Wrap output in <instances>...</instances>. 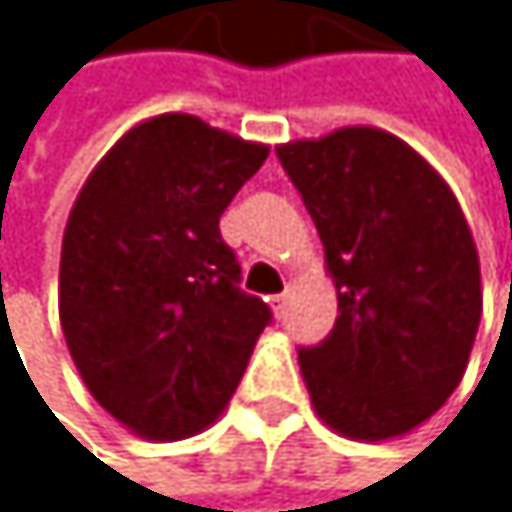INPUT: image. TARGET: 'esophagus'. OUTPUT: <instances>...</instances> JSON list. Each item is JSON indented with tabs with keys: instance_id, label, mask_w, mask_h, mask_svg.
<instances>
[{
	"instance_id": "esophagus-1",
	"label": "esophagus",
	"mask_w": 512,
	"mask_h": 512,
	"mask_svg": "<svg viewBox=\"0 0 512 512\" xmlns=\"http://www.w3.org/2000/svg\"><path fill=\"white\" fill-rule=\"evenodd\" d=\"M288 297H291L288 291H282V294H276V297H270V306H273V312H276L279 318L285 315V306H288Z\"/></svg>"
}]
</instances>
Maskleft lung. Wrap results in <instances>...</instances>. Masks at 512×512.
<instances>
[{"instance_id":"left-lung-1","label":"left lung","mask_w":512,"mask_h":512,"mask_svg":"<svg viewBox=\"0 0 512 512\" xmlns=\"http://www.w3.org/2000/svg\"><path fill=\"white\" fill-rule=\"evenodd\" d=\"M337 285V324L300 349L318 419L388 440L431 419L458 388L483 315L480 258L440 172L376 127L276 148Z\"/></svg>"}]
</instances>
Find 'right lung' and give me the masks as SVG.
<instances>
[{"mask_svg": "<svg viewBox=\"0 0 512 512\" xmlns=\"http://www.w3.org/2000/svg\"><path fill=\"white\" fill-rule=\"evenodd\" d=\"M267 154L194 115H157L112 145L69 212L66 346L96 404L145 440L206 431L273 318L239 288L218 230Z\"/></svg>", "mask_w": 512, "mask_h": 512, "instance_id": "right-lung-1", "label": "right lung"}]
</instances>
